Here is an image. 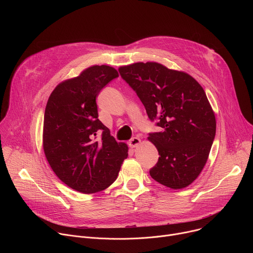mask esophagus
<instances>
[{
  "label": "esophagus",
  "mask_w": 253,
  "mask_h": 253,
  "mask_svg": "<svg viewBox=\"0 0 253 253\" xmlns=\"http://www.w3.org/2000/svg\"><path fill=\"white\" fill-rule=\"evenodd\" d=\"M141 143V140L139 137H133L130 141H129V146L131 148H136L139 144Z\"/></svg>",
  "instance_id": "34e87169"
}]
</instances>
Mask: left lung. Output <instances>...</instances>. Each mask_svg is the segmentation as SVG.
<instances>
[{
  "mask_svg": "<svg viewBox=\"0 0 253 253\" xmlns=\"http://www.w3.org/2000/svg\"><path fill=\"white\" fill-rule=\"evenodd\" d=\"M119 73L160 127L148 137L160 155L151 177L172 189L187 187L206 164L216 132L203 88L185 72L156 62L122 66Z\"/></svg>",
  "mask_w": 253,
  "mask_h": 253,
  "instance_id": "left-lung-1",
  "label": "left lung"
}]
</instances>
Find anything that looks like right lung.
<instances>
[{
	"label": "right lung",
	"mask_w": 253,
	"mask_h": 253,
	"mask_svg": "<svg viewBox=\"0 0 253 253\" xmlns=\"http://www.w3.org/2000/svg\"><path fill=\"white\" fill-rule=\"evenodd\" d=\"M118 76L117 70L110 66L89 67L78 77L60 83L46 105V158L62 182L85 194L109 187L128 156L126 144L118 143L98 119L96 98ZM98 132L101 138L95 140Z\"/></svg>",
	"instance_id": "add662e5"
}]
</instances>
